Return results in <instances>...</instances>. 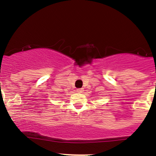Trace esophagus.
<instances>
[{
    "label": "esophagus",
    "instance_id": "obj_1",
    "mask_svg": "<svg viewBox=\"0 0 156 156\" xmlns=\"http://www.w3.org/2000/svg\"><path fill=\"white\" fill-rule=\"evenodd\" d=\"M83 88H78L76 89V92L77 93H83Z\"/></svg>",
    "mask_w": 156,
    "mask_h": 156
}]
</instances>
